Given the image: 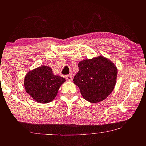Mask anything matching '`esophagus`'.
<instances>
[{
    "label": "esophagus",
    "mask_w": 146,
    "mask_h": 146,
    "mask_svg": "<svg viewBox=\"0 0 146 146\" xmlns=\"http://www.w3.org/2000/svg\"><path fill=\"white\" fill-rule=\"evenodd\" d=\"M66 80H67L71 81V80H72L73 76L71 75H68L66 76Z\"/></svg>",
    "instance_id": "34e87169"
}]
</instances>
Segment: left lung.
Segmentation results:
<instances>
[{"label": "left lung", "instance_id": "obj_1", "mask_svg": "<svg viewBox=\"0 0 146 146\" xmlns=\"http://www.w3.org/2000/svg\"><path fill=\"white\" fill-rule=\"evenodd\" d=\"M78 68L73 82L84 99L92 103L99 102L112 92L117 76V69L112 62L100 56L80 62Z\"/></svg>", "mask_w": 146, "mask_h": 146}]
</instances>
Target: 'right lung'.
Instances as JSON below:
<instances>
[{"label": "right lung", "mask_w": 146, "mask_h": 146, "mask_svg": "<svg viewBox=\"0 0 146 146\" xmlns=\"http://www.w3.org/2000/svg\"><path fill=\"white\" fill-rule=\"evenodd\" d=\"M65 81L64 78L53 75L51 68L43 66L28 73L24 78V88L36 102L46 104L55 98Z\"/></svg>", "instance_id": "obj_1"}]
</instances>
